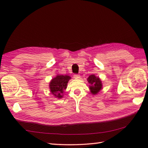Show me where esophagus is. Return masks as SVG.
<instances>
[{
  "instance_id": "esophagus-1",
  "label": "esophagus",
  "mask_w": 148,
  "mask_h": 148,
  "mask_svg": "<svg viewBox=\"0 0 148 148\" xmlns=\"http://www.w3.org/2000/svg\"><path fill=\"white\" fill-rule=\"evenodd\" d=\"M74 77L76 78V79H78V78L80 77V75L79 74H74Z\"/></svg>"
}]
</instances>
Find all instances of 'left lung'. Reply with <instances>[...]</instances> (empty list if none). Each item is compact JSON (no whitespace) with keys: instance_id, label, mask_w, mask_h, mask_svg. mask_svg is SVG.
<instances>
[{"instance_id":"obj_1","label":"left lung","mask_w":148,"mask_h":148,"mask_svg":"<svg viewBox=\"0 0 148 148\" xmlns=\"http://www.w3.org/2000/svg\"><path fill=\"white\" fill-rule=\"evenodd\" d=\"M87 80L90 84L89 88L90 90V92L93 95H96L102 88V81L99 77H97L95 75L92 74L88 77Z\"/></svg>"}]
</instances>
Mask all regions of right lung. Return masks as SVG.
<instances>
[{
	"mask_svg": "<svg viewBox=\"0 0 148 148\" xmlns=\"http://www.w3.org/2000/svg\"><path fill=\"white\" fill-rule=\"evenodd\" d=\"M71 77L67 75H57L49 83L50 92L55 97L62 99L64 95V90L67 88V83Z\"/></svg>",
	"mask_w": 148,
	"mask_h": 148,
	"instance_id": "right-lung-1",
	"label": "right lung"
}]
</instances>
